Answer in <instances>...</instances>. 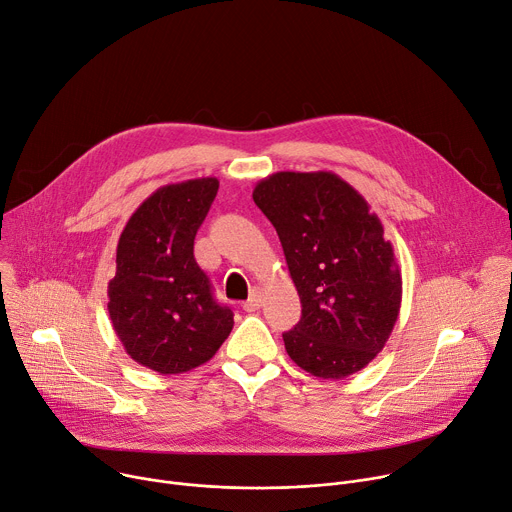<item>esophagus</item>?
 Returning a JSON list of instances; mask_svg holds the SVG:
<instances>
[{"label": "esophagus", "mask_w": 512, "mask_h": 512, "mask_svg": "<svg viewBox=\"0 0 512 512\" xmlns=\"http://www.w3.org/2000/svg\"><path fill=\"white\" fill-rule=\"evenodd\" d=\"M259 306H261V292H259V290H253L251 296H249V300L243 302V310H245V312H255V310H259Z\"/></svg>", "instance_id": "obj_1"}]
</instances>
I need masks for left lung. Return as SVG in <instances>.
I'll list each match as a JSON object with an SVG mask.
<instances>
[{"label": "left lung", "mask_w": 512, "mask_h": 512, "mask_svg": "<svg viewBox=\"0 0 512 512\" xmlns=\"http://www.w3.org/2000/svg\"><path fill=\"white\" fill-rule=\"evenodd\" d=\"M253 200L275 226L302 304L284 333L308 374L343 380L386 345L402 302V275L384 226L365 198L331 171H277Z\"/></svg>", "instance_id": "left-lung-1"}]
</instances>
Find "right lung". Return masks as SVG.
Returning <instances> with one entry per match:
<instances>
[{
	"label": "right lung",
	"instance_id": "add662e5",
	"mask_svg": "<svg viewBox=\"0 0 512 512\" xmlns=\"http://www.w3.org/2000/svg\"><path fill=\"white\" fill-rule=\"evenodd\" d=\"M216 192V177L163 185L134 210L118 241L108 284L112 327L136 363L165 376L210 361L235 324L194 257Z\"/></svg>",
	"mask_w": 512,
	"mask_h": 512
}]
</instances>
